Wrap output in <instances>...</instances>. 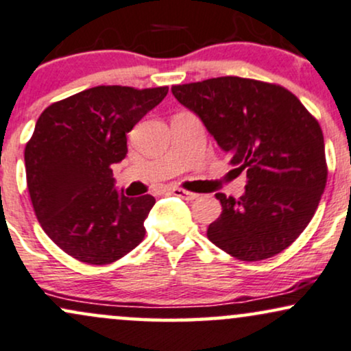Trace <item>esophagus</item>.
I'll return each mask as SVG.
<instances>
[{
	"instance_id": "1",
	"label": "esophagus",
	"mask_w": 351,
	"mask_h": 351,
	"mask_svg": "<svg viewBox=\"0 0 351 351\" xmlns=\"http://www.w3.org/2000/svg\"><path fill=\"white\" fill-rule=\"evenodd\" d=\"M171 193L175 194V196L183 197V199H186V201H193V199H196L197 196H199V194L191 193V191H186V189H181V188H173Z\"/></svg>"
}]
</instances>
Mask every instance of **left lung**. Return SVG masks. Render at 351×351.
Listing matches in <instances>:
<instances>
[{"label":"left lung","instance_id":"1","mask_svg":"<svg viewBox=\"0 0 351 351\" xmlns=\"http://www.w3.org/2000/svg\"><path fill=\"white\" fill-rule=\"evenodd\" d=\"M171 91L201 117L235 170L247 171L242 197L216 194L222 214L208 239L242 261L286 250L311 222L327 184L317 119L285 86L260 80L219 77Z\"/></svg>","mask_w":351,"mask_h":351}]
</instances>
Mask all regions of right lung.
Segmentation results:
<instances>
[{
	"instance_id": "add662e5",
	"label": "right lung",
	"mask_w": 351,
	"mask_h": 351,
	"mask_svg": "<svg viewBox=\"0 0 351 351\" xmlns=\"http://www.w3.org/2000/svg\"><path fill=\"white\" fill-rule=\"evenodd\" d=\"M168 86L109 84L52 103L26 143V180L34 213L63 252L88 265H109L145 237L150 194L114 189L112 165L128 154V132Z\"/></svg>"
}]
</instances>
